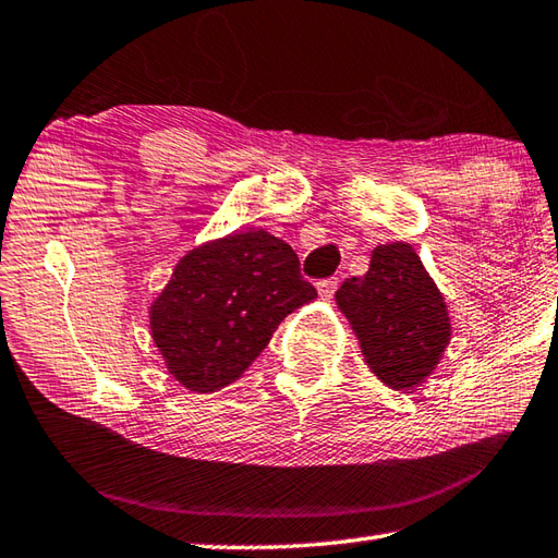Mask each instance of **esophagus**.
<instances>
[{"label":"esophagus","mask_w":558,"mask_h":558,"mask_svg":"<svg viewBox=\"0 0 558 558\" xmlns=\"http://www.w3.org/2000/svg\"><path fill=\"white\" fill-rule=\"evenodd\" d=\"M335 291H338V279H335V277L318 281V293H320V296H323L325 301L332 299V293H335Z\"/></svg>","instance_id":"esophagus-1"}]
</instances>
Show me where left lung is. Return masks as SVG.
<instances>
[{
    "label": "left lung",
    "mask_w": 558,
    "mask_h": 558,
    "mask_svg": "<svg viewBox=\"0 0 558 558\" xmlns=\"http://www.w3.org/2000/svg\"><path fill=\"white\" fill-rule=\"evenodd\" d=\"M372 374L413 391L435 372L451 340L445 296L408 243L378 245L369 271L335 293Z\"/></svg>",
    "instance_id": "left-lung-1"
}]
</instances>
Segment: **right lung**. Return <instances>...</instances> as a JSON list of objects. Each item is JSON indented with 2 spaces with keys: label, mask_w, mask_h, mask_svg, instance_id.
Returning a JSON list of instances; mask_svg holds the SVG:
<instances>
[{
  "label": "right lung",
  "mask_w": 558,
  "mask_h": 558,
  "mask_svg": "<svg viewBox=\"0 0 558 558\" xmlns=\"http://www.w3.org/2000/svg\"><path fill=\"white\" fill-rule=\"evenodd\" d=\"M315 296L291 245L267 230L230 233L177 262L150 303V335L177 381L214 393L238 381L279 323Z\"/></svg>",
  "instance_id": "1"
}]
</instances>
